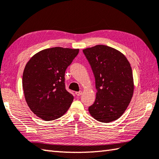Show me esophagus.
Instances as JSON below:
<instances>
[{
	"label": "esophagus",
	"mask_w": 159,
	"mask_h": 159,
	"mask_svg": "<svg viewBox=\"0 0 159 159\" xmlns=\"http://www.w3.org/2000/svg\"><path fill=\"white\" fill-rule=\"evenodd\" d=\"M82 93H83L82 91H79V92H76V95L77 96H80V95H82Z\"/></svg>",
	"instance_id": "1"
}]
</instances>
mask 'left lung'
I'll return each mask as SVG.
<instances>
[{"instance_id":"left-lung-1","label":"left lung","mask_w":159,"mask_h":159,"mask_svg":"<svg viewBox=\"0 0 159 159\" xmlns=\"http://www.w3.org/2000/svg\"><path fill=\"white\" fill-rule=\"evenodd\" d=\"M95 78L96 99L88 108L98 121L109 123L123 115L134 91L133 71L120 51L104 45L83 50Z\"/></svg>"}]
</instances>
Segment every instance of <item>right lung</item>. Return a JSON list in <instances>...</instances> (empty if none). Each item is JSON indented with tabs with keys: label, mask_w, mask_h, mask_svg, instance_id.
Returning a JSON list of instances; mask_svg holds the SVG:
<instances>
[{
	"label": "right lung",
	"mask_w": 159,
	"mask_h": 159,
	"mask_svg": "<svg viewBox=\"0 0 159 159\" xmlns=\"http://www.w3.org/2000/svg\"><path fill=\"white\" fill-rule=\"evenodd\" d=\"M79 49L55 47L40 51L26 63L22 87L26 103L38 117L52 120L65 114L74 96L65 88L64 74Z\"/></svg>",
	"instance_id": "obj_1"
}]
</instances>
